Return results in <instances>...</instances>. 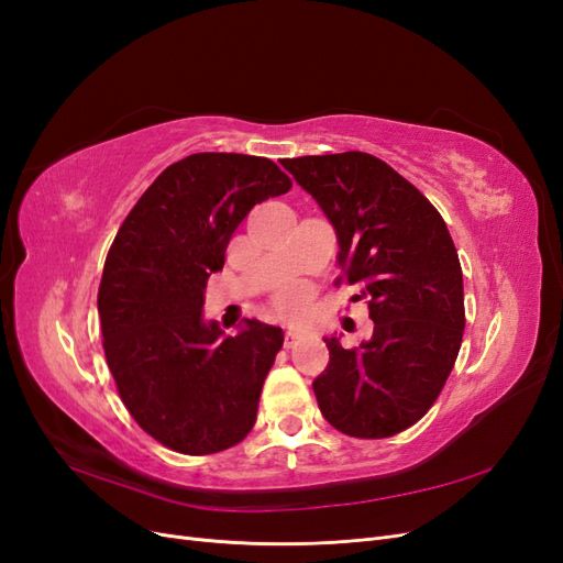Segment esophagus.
<instances>
[{"instance_id": "obj_1", "label": "esophagus", "mask_w": 563, "mask_h": 563, "mask_svg": "<svg viewBox=\"0 0 563 563\" xmlns=\"http://www.w3.org/2000/svg\"><path fill=\"white\" fill-rule=\"evenodd\" d=\"M298 338H300V333H298V331L288 329V331L284 333V345H286V347H294V345L298 343Z\"/></svg>"}]
</instances>
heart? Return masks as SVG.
Returning <instances> with one entry per match:
<instances>
[{"label":"heart","mask_w":563,"mask_h":563,"mask_svg":"<svg viewBox=\"0 0 563 563\" xmlns=\"http://www.w3.org/2000/svg\"><path fill=\"white\" fill-rule=\"evenodd\" d=\"M305 302H308V294L300 286H288L277 296V305L284 314H298L302 312Z\"/></svg>","instance_id":"obj_1"}]
</instances>
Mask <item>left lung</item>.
I'll return each instance as SVG.
<instances>
[{
  "label": "left lung",
  "mask_w": 563,
  "mask_h": 563,
  "mask_svg": "<svg viewBox=\"0 0 563 563\" xmlns=\"http://www.w3.org/2000/svg\"><path fill=\"white\" fill-rule=\"evenodd\" d=\"M282 166L329 218L338 267L360 288L352 300L366 298L373 319V335L354 350L323 338L329 366L312 383L319 411L350 437L399 434L430 411L463 343V269L449 228L420 190L366 152Z\"/></svg>",
  "instance_id": "8db88e82"
}]
</instances>
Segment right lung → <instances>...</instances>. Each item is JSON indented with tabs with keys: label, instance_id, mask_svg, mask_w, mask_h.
I'll return each instance as SVG.
<instances>
[{
	"label": "right lung",
	"instance_id": "right-lung-1",
	"mask_svg": "<svg viewBox=\"0 0 563 563\" xmlns=\"http://www.w3.org/2000/svg\"><path fill=\"white\" fill-rule=\"evenodd\" d=\"M291 190L267 157L197 152L157 176L119 228L98 314L119 397L159 444L185 455L225 451L251 432L284 331L244 319L236 335L203 319L249 211Z\"/></svg>",
	"mask_w": 563,
	"mask_h": 563
}]
</instances>
